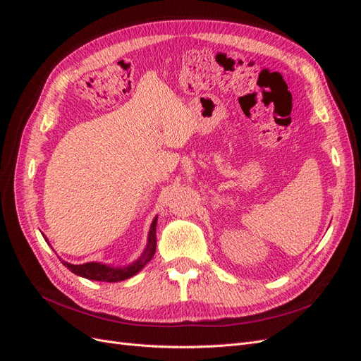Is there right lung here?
Returning a JSON list of instances; mask_svg holds the SVG:
<instances>
[{"label":"right lung","mask_w":361,"mask_h":361,"mask_svg":"<svg viewBox=\"0 0 361 361\" xmlns=\"http://www.w3.org/2000/svg\"><path fill=\"white\" fill-rule=\"evenodd\" d=\"M157 220L155 218L154 221L150 224V231H149V238H147V245L143 251V255L140 256V259H137L133 265L128 267H108L105 264H99V262H89V264H82V265H72L69 262H63V265L66 267L68 269H71L73 274L89 279V280H96V281H122L126 279H130L133 276H135L138 271H141L145 268V265L147 262L154 257L155 250H157ZM45 241L48 243V239L45 238Z\"/></svg>","instance_id":"add662e5"}]
</instances>
